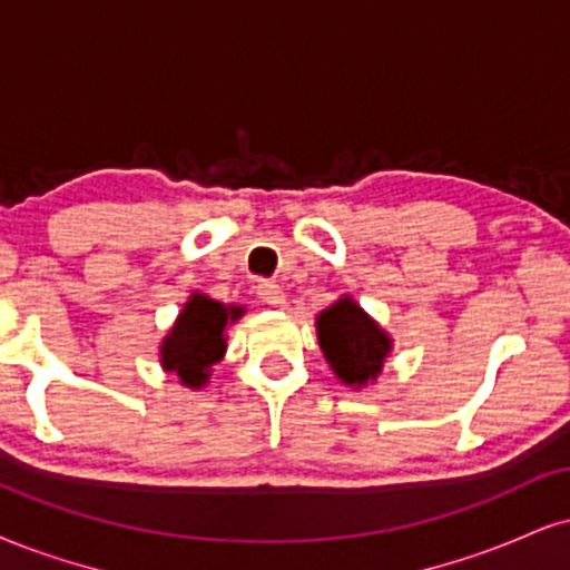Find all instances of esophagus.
<instances>
[{"instance_id":"esophagus-1","label":"esophagus","mask_w":570,"mask_h":570,"mask_svg":"<svg viewBox=\"0 0 570 570\" xmlns=\"http://www.w3.org/2000/svg\"><path fill=\"white\" fill-rule=\"evenodd\" d=\"M258 298L269 306H283L285 304V291L277 283H258L256 287Z\"/></svg>"}]
</instances>
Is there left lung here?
Returning a JSON list of instances; mask_svg holds the SVG:
<instances>
[{
  "label": "left lung",
  "instance_id": "obj_1",
  "mask_svg": "<svg viewBox=\"0 0 570 570\" xmlns=\"http://www.w3.org/2000/svg\"><path fill=\"white\" fill-rule=\"evenodd\" d=\"M322 354L335 377L362 391L381 377L393 351V338L351 296L322 308L314 320Z\"/></svg>",
  "mask_w": 570,
  "mask_h": 570
}]
</instances>
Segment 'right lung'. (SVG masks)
<instances>
[{
    "instance_id": "obj_1",
    "label": "right lung",
    "mask_w": 570,
    "mask_h": 570,
    "mask_svg": "<svg viewBox=\"0 0 570 570\" xmlns=\"http://www.w3.org/2000/svg\"><path fill=\"white\" fill-rule=\"evenodd\" d=\"M245 314L243 306L222 304L206 293L193 291L179 317L168 327L158 346L164 372L179 377L185 389L200 391L208 385L214 364L227 354V327Z\"/></svg>"
}]
</instances>
